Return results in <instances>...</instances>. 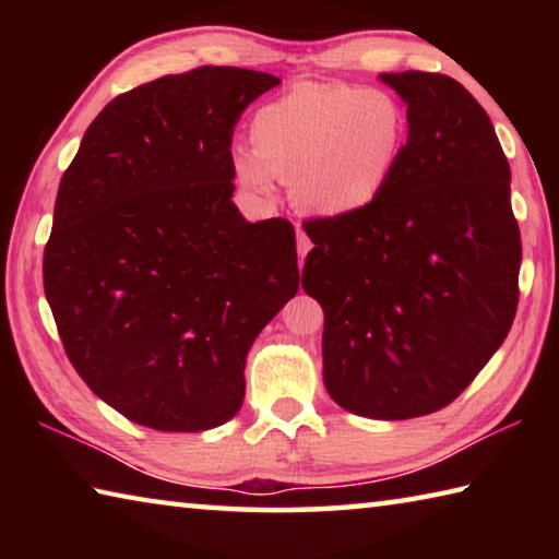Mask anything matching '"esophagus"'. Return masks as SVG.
Wrapping results in <instances>:
<instances>
[{"instance_id": "esophagus-1", "label": "esophagus", "mask_w": 559, "mask_h": 559, "mask_svg": "<svg viewBox=\"0 0 559 559\" xmlns=\"http://www.w3.org/2000/svg\"><path fill=\"white\" fill-rule=\"evenodd\" d=\"M308 251H310V239L306 236V231L298 229V259H300V263H302V259L308 257Z\"/></svg>"}]
</instances>
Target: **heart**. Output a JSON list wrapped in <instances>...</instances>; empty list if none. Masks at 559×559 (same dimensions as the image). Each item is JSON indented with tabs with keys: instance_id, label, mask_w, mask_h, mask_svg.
<instances>
[{
	"instance_id": "heart-1",
	"label": "heart",
	"mask_w": 559,
	"mask_h": 559,
	"mask_svg": "<svg viewBox=\"0 0 559 559\" xmlns=\"http://www.w3.org/2000/svg\"><path fill=\"white\" fill-rule=\"evenodd\" d=\"M251 145L234 155L236 179L269 194L288 177L290 197L316 216H353L380 200L406 145V116L386 91L306 81L251 118Z\"/></svg>"
}]
</instances>
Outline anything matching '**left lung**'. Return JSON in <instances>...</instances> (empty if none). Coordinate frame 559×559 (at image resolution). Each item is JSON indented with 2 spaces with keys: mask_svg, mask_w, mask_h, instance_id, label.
Here are the masks:
<instances>
[{
  "mask_svg": "<svg viewBox=\"0 0 559 559\" xmlns=\"http://www.w3.org/2000/svg\"><path fill=\"white\" fill-rule=\"evenodd\" d=\"M406 145L365 212L306 222L302 290L320 302L323 382L367 419H414L466 390L518 308L520 229L493 122L441 73H380Z\"/></svg>",
  "mask_w": 559,
  "mask_h": 559,
  "instance_id": "obj_1",
  "label": "left lung"
}]
</instances>
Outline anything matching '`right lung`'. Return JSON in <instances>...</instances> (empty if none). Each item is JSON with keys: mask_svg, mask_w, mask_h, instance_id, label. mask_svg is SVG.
I'll return each instance as SVG.
<instances>
[{"mask_svg": "<svg viewBox=\"0 0 559 559\" xmlns=\"http://www.w3.org/2000/svg\"><path fill=\"white\" fill-rule=\"evenodd\" d=\"M278 83L202 66L132 88L61 177L46 300L81 380L143 427L236 416L253 340L298 293L293 224H251L231 202L234 126Z\"/></svg>", "mask_w": 559, "mask_h": 559, "instance_id": "obj_1", "label": "right lung"}]
</instances>
